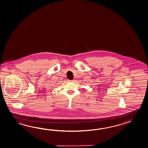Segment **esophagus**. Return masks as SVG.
I'll use <instances>...</instances> for the list:
<instances>
[{
	"instance_id": "34e87169",
	"label": "esophagus",
	"mask_w": 148,
	"mask_h": 148,
	"mask_svg": "<svg viewBox=\"0 0 148 148\" xmlns=\"http://www.w3.org/2000/svg\"><path fill=\"white\" fill-rule=\"evenodd\" d=\"M70 82H75V80H70Z\"/></svg>"
}]
</instances>
